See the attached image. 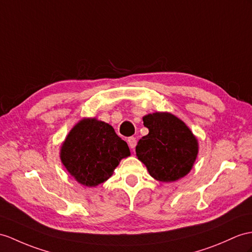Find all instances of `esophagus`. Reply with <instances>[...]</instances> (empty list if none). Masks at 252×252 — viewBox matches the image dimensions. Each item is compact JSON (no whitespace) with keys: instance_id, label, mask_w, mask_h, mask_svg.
<instances>
[{"instance_id":"34e87169","label":"esophagus","mask_w":252,"mask_h":252,"mask_svg":"<svg viewBox=\"0 0 252 252\" xmlns=\"http://www.w3.org/2000/svg\"><path fill=\"white\" fill-rule=\"evenodd\" d=\"M127 142H128V145H129L130 149H132V150L137 145V140H136V138H134V137H129V138H128L127 139Z\"/></svg>"}]
</instances>
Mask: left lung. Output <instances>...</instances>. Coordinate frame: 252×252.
<instances>
[{
	"label": "left lung",
	"instance_id": "left-lung-1",
	"mask_svg": "<svg viewBox=\"0 0 252 252\" xmlns=\"http://www.w3.org/2000/svg\"><path fill=\"white\" fill-rule=\"evenodd\" d=\"M149 134L136 146L139 160L159 182H175L189 173L198 156V140L185 123L168 112L145 115Z\"/></svg>",
	"mask_w": 252,
	"mask_h": 252
}]
</instances>
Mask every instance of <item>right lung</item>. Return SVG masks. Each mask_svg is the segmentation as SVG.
I'll list each match as a JSON object with an SVG mask.
<instances>
[{"label": "right lung", "mask_w": 252, "mask_h": 252, "mask_svg": "<svg viewBox=\"0 0 252 252\" xmlns=\"http://www.w3.org/2000/svg\"><path fill=\"white\" fill-rule=\"evenodd\" d=\"M129 147L113 127L96 119H83L73 126L61 146L60 157L69 174L81 185L95 187L113 174Z\"/></svg>", "instance_id": "obj_1"}]
</instances>
